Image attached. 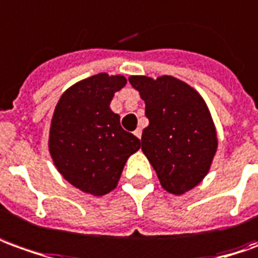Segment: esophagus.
I'll return each instance as SVG.
<instances>
[{
    "mask_svg": "<svg viewBox=\"0 0 258 258\" xmlns=\"http://www.w3.org/2000/svg\"><path fill=\"white\" fill-rule=\"evenodd\" d=\"M135 136H136V138H138V139H140V138H142V129H136V131H135Z\"/></svg>",
    "mask_w": 258,
    "mask_h": 258,
    "instance_id": "1",
    "label": "esophagus"
}]
</instances>
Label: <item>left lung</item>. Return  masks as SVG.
I'll use <instances>...</instances> for the list:
<instances>
[{"instance_id":"8db88e82","label":"left lung","mask_w":258,"mask_h":258,"mask_svg":"<svg viewBox=\"0 0 258 258\" xmlns=\"http://www.w3.org/2000/svg\"><path fill=\"white\" fill-rule=\"evenodd\" d=\"M129 83L146 104L142 150L161 186L182 195L205 178L218 149L211 112L200 92L173 76H131Z\"/></svg>"}]
</instances>
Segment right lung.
Returning a JSON list of instances; mask_svg holds the SVG:
<instances>
[{
	"instance_id": "obj_1",
	"label": "right lung",
	"mask_w": 258,
	"mask_h": 258,
	"mask_svg": "<svg viewBox=\"0 0 258 258\" xmlns=\"http://www.w3.org/2000/svg\"><path fill=\"white\" fill-rule=\"evenodd\" d=\"M123 76L99 73L67 88L53 112L49 152L57 171L85 194L102 197L118 185L140 140L120 126L109 104Z\"/></svg>"
}]
</instances>
